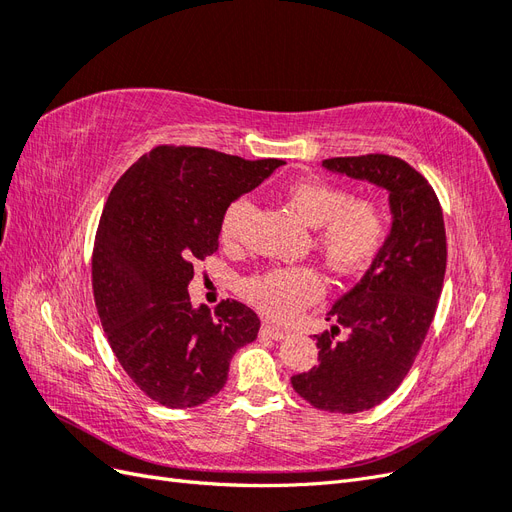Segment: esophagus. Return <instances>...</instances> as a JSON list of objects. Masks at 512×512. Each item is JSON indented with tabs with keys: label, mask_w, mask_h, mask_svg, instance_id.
<instances>
[{
	"label": "esophagus",
	"mask_w": 512,
	"mask_h": 512,
	"mask_svg": "<svg viewBox=\"0 0 512 512\" xmlns=\"http://www.w3.org/2000/svg\"><path fill=\"white\" fill-rule=\"evenodd\" d=\"M260 331L265 333L267 337H271V339H284L286 337V331L280 329V327H275V324H271V322H262Z\"/></svg>",
	"instance_id": "34e87169"
}]
</instances>
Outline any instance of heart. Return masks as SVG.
<instances>
[{
	"label": "heart",
	"instance_id": "heart-1",
	"mask_svg": "<svg viewBox=\"0 0 512 512\" xmlns=\"http://www.w3.org/2000/svg\"><path fill=\"white\" fill-rule=\"evenodd\" d=\"M286 203L299 218L316 228L314 243L329 265L339 273L365 269L389 239L391 220L374 198H352L342 185L307 177L292 181L284 190ZM252 213L250 198H235L224 209L220 237L235 243L243 235ZM324 292L320 275L309 267L269 269L245 282V294L277 320H290L303 307L316 303Z\"/></svg>",
	"mask_w": 512,
	"mask_h": 512
}]
</instances>
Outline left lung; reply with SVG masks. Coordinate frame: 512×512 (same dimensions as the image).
I'll return each mask as SVG.
<instances>
[{"instance_id":"8db88e82","label":"left lung","mask_w":512,"mask_h":512,"mask_svg":"<svg viewBox=\"0 0 512 512\" xmlns=\"http://www.w3.org/2000/svg\"><path fill=\"white\" fill-rule=\"evenodd\" d=\"M322 166L389 192L393 215L382 252L331 307V331L316 335L318 365L290 378L314 408L354 414L395 393L421 350L444 284L446 232L436 192L408 162L369 153Z\"/></svg>"}]
</instances>
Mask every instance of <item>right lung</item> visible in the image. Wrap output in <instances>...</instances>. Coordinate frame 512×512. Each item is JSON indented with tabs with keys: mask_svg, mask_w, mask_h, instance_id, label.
I'll use <instances>...</instances> for the list:
<instances>
[{
	"mask_svg": "<svg viewBox=\"0 0 512 512\" xmlns=\"http://www.w3.org/2000/svg\"><path fill=\"white\" fill-rule=\"evenodd\" d=\"M282 164L160 145L108 194L91 258L98 316L126 374L166 408L218 395L232 354L258 335L250 307H194L188 284L194 262L218 250L224 209Z\"/></svg>",
	"mask_w": 512,
	"mask_h": 512,
	"instance_id": "1",
	"label": "right lung"
}]
</instances>
